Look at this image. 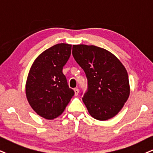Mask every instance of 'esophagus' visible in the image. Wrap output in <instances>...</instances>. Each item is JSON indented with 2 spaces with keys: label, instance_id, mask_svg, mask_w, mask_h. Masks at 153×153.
<instances>
[{
  "label": "esophagus",
  "instance_id": "34e87169",
  "mask_svg": "<svg viewBox=\"0 0 153 153\" xmlns=\"http://www.w3.org/2000/svg\"><path fill=\"white\" fill-rule=\"evenodd\" d=\"M74 95L76 97V96L79 94V91L78 88H74Z\"/></svg>",
  "mask_w": 153,
  "mask_h": 153
}]
</instances>
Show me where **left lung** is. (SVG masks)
I'll list each match as a JSON object with an SVG mask.
<instances>
[{
	"label": "left lung",
	"instance_id": "1",
	"mask_svg": "<svg viewBox=\"0 0 153 153\" xmlns=\"http://www.w3.org/2000/svg\"><path fill=\"white\" fill-rule=\"evenodd\" d=\"M72 54L87 77L88 91L82 100L89 114L99 120L116 116L131 91L123 65L109 51L94 45H73Z\"/></svg>",
	"mask_w": 153,
	"mask_h": 153
}]
</instances>
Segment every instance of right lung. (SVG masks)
I'll use <instances>...</instances> for the list:
<instances>
[{
  "label": "right lung",
  "mask_w": 153,
  "mask_h": 153,
  "mask_svg": "<svg viewBox=\"0 0 153 153\" xmlns=\"http://www.w3.org/2000/svg\"><path fill=\"white\" fill-rule=\"evenodd\" d=\"M71 50V45H54L39 54L30 69L25 84L26 97L34 111L45 119L59 116L74 95L62 73Z\"/></svg>",
  "instance_id": "add662e5"
}]
</instances>
